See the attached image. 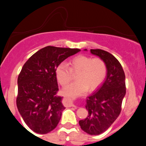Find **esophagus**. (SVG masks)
<instances>
[{
    "mask_svg": "<svg viewBox=\"0 0 146 146\" xmlns=\"http://www.w3.org/2000/svg\"><path fill=\"white\" fill-rule=\"evenodd\" d=\"M66 100H67V103H68V106H73V101H72V100H71V99H66Z\"/></svg>",
    "mask_w": 146,
    "mask_h": 146,
    "instance_id": "obj_1",
    "label": "esophagus"
}]
</instances>
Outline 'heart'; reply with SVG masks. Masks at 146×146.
Returning <instances> with one entry per match:
<instances>
[{
    "mask_svg": "<svg viewBox=\"0 0 146 146\" xmlns=\"http://www.w3.org/2000/svg\"><path fill=\"white\" fill-rule=\"evenodd\" d=\"M69 66L61 62L56 68L57 80L62 86H65L73 79V73L77 81L65 86L63 93L71 98L81 96L96 90L104 81L107 73L106 64L100 58H93L80 55L69 62Z\"/></svg>",
    "mask_w": 146,
    "mask_h": 146,
    "instance_id": "b5f03b06",
    "label": "heart"
}]
</instances>
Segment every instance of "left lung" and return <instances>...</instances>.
<instances>
[{
  "label": "left lung",
  "mask_w": 146,
  "mask_h": 146,
  "mask_svg": "<svg viewBox=\"0 0 146 146\" xmlns=\"http://www.w3.org/2000/svg\"><path fill=\"white\" fill-rule=\"evenodd\" d=\"M86 50V49H84ZM90 53L104 60L107 66L105 82L86 100L88 115L79 121L81 128L90 135L103 133L117 119L125 95V77L121 64L111 53L102 49Z\"/></svg>",
  "instance_id": "1"
}]
</instances>
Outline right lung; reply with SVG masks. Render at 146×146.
Masks as SVG:
<instances>
[{"label":"right lung","instance_id":"obj_1","mask_svg":"<svg viewBox=\"0 0 146 146\" xmlns=\"http://www.w3.org/2000/svg\"><path fill=\"white\" fill-rule=\"evenodd\" d=\"M79 48L48 46L35 53L25 63L18 78L16 105L23 120L38 134L56 128L65 107L59 90L56 68Z\"/></svg>","mask_w":146,"mask_h":146}]
</instances>
